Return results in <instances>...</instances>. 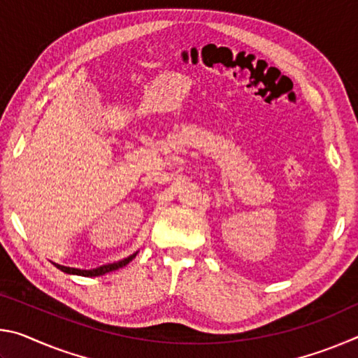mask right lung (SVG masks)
<instances>
[{
	"label": "right lung",
	"instance_id": "right-lung-1",
	"mask_svg": "<svg viewBox=\"0 0 358 358\" xmlns=\"http://www.w3.org/2000/svg\"><path fill=\"white\" fill-rule=\"evenodd\" d=\"M137 256V252L132 254V256L126 257L123 260H120V262H115V264H108V265H102L98 266V268H93V270H80V268H71V266H64V265H58V264H53L59 268L64 273H69V275H78V276H101V275H106L108 271H113V270H118V268H123L124 265H128L132 259Z\"/></svg>",
	"mask_w": 358,
	"mask_h": 358
}]
</instances>
